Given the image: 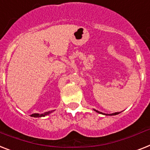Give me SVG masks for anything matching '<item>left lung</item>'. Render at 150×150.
I'll list each match as a JSON object with an SVG mask.
<instances>
[{
  "instance_id": "8db88e82",
  "label": "left lung",
  "mask_w": 150,
  "mask_h": 150,
  "mask_svg": "<svg viewBox=\"0 0 150 150\" xmlns=\"http://www.w3.org/2000/svg\"><path fill=\"white\" fill-rule=\"evenodd\" d=\"M94 111H96V112L98 113H100V114H103V115H118V114H119V113L121 112H114V113H112V114H105V113H103V112H99V111L96 110V109H94Z\"/></svg>"
}]
</instances>
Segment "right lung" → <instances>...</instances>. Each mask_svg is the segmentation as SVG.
I'll list each match as a JSON object with an SVG mask.
<instances>
[{"instance_id":"1","label":"right lung","mask_w":150,"mask_h":150,"mask_svg":"<svg viewBox=\"0 0 150 150\" xmlns=\"http://www.w3.org/2000/svg\"><path fill=\"white\" fill-rule=\"evenodd\" d=\"M54 110H52V111H48V112H44L42 114H40V113H35V114H32L31 115V116L35 118H41V117H45L46 115H48L49 114H51L52 112H53Z\"/></svg>"}]
</instances>
